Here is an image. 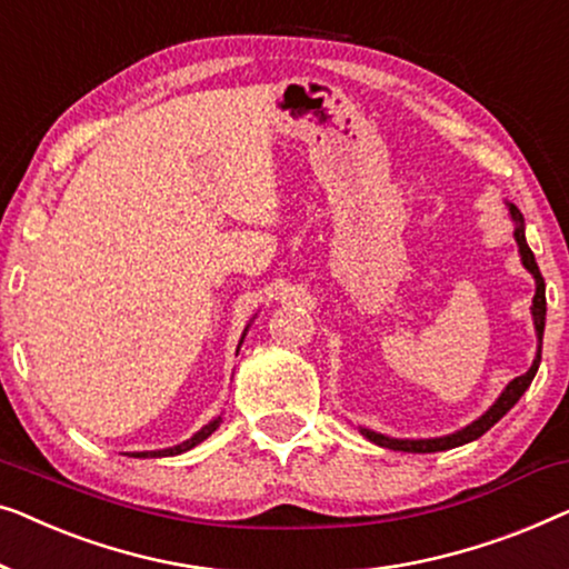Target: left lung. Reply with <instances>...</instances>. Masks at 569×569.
Instances as JSON below:
<instances>
[{
  "label": "left lung",
  "mask_w": 569,
  "mask_h": 569,
  "mask_svg": "<svg viewBox=\"0 0 569 569\" xmlns=\"http://www.w3.org/2000/svg\"><path fill=\"white\" fill-rule=\"evenodd\" d=\"M510 213H513V219L518 223L516 229V242L521 247V260L528 273L536 278V296H533V325H536V335H539V353H536V361L533 366L528 368L523 376H518L506 387L502 391L498 402H495L490 410H487L482 418L471 422L459 433L453 436H446V438H428V441H397V438H387V436H379L373 433V430H361V433L368 438V441H373L376 446H383V448H391V451H407V453H433V451H446V448H456V446H463L469 441H477L479 436H485L487 430H490L495 422H498L502 415H506L510 407H513L518 399H521L523 391L531 387L536 371H539V363H541V338H543V322H547V293H543V278H541V270L536 266V258L531 252V247L526 244V234H523V216L518 211L516 206H510Z\"/></svg>",
  "instance_id": "1"
}]
</instances>
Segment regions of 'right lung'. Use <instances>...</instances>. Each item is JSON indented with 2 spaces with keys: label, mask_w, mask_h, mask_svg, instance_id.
Listing matches in <instances>:
<instances>
[{
  "label": "right lung",
  "mask_w": 569,
  "mask_h": 569,
  "mask_svg": "<svg viewBox=\"0 0 569 569\" xmlns=\"http://www.w3.org/2000/svg\"><path fill=\"white\" fill-rule=\"evenodd\" d=\"M219 422H221V418H216L213 422H208V426L198 430V433H196L193 438H190V441L180 443V446H174V448H164V451H143V453H131V456H136V459H139V456H141V459H143V456H174V453L190 451V448H193V446H198L201 441H206V438L211 436L216 428H219Z\"/></svg>",
  "instance_id": "add662e5"
}]
</instances>
